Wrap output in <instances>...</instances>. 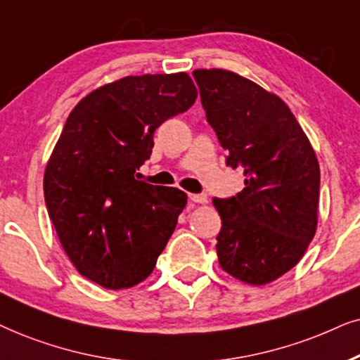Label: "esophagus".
<instances>
[{"instance_id":"obj_1","label":"esophagus","mask_w":360,"mask_h":360,"mask_svg":"<svg viewBox=\"0 0 360 360\" xmlns=\"http://www.w3.org/2000/svg\"><path fill=\"white\" fill-rule=\"evenodd\" d=\"M189 199L195 204H205V202H207V195H205V194H189Z\"/></svg>"}]
</instances>
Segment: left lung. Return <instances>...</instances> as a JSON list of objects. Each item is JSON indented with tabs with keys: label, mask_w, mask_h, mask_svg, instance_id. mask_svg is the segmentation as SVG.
<instances>
[{
	"label": "left lung",
	"mask_w": 360,
	"mask_h": 360,
	"mask_svg": "<svg viewBox=\"0 0 360 360\" xmlns=\"http://www.w3.org/2000/svg\"><path fill=\"white\" fill-rule=\"evenodd\" d=\"M193 75L227 165L245 176L236 198L212 199L219 265L247 285L271 283L298 265L318 229V158L278 95L232 70Z\"/></svg>",
	"instance_id": "1"
}]
</instances>
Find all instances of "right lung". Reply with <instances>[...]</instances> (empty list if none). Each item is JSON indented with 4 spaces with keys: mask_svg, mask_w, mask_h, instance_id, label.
Wrapping results in <instances>:
<instances>
[{
    "mask_svg": "<svg viewBox=\"0 0 360 360\" xmlns=\"http://www.w3.org/2000/svg\"><path fill=\"white\" fill-rule=\"evenodd\" d=\"M195 98L186 72L128 75L85 95L67 118L44 171V198L62 248L94 283L124 290L151 275L188 195L135 172L156 128Z\"/></svg>",
    "mask_w": 360,
    "mask_h": 360,
    "instance_id": "add662e5",
    "label": "right lung"
}]
</instances>
